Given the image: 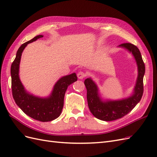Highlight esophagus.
Masks as SVG:
<instances>
[{
    "label": "esophagus",
    "instance_id": "esophagus-1",
    "mask_svg": "<svg viewBox=\"0 0 157 157\" xmlns=\"http://www.w3.org/2000/svg\"><path fill=\"white\" fill-rule=\"evenodd\" d=\"M87 74L84 72V71H79V72L77 73V77L79 79H82L84 78V77H86Z\"/></svg>",
    "mask_w": 157,
    "mask_h": 157
}]
</instances>
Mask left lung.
I'll use <instances>...</instances> for the list:
<instances>
[{
	"label": "left lung",
	"mask_w": 157,
	"mask_h": 157,
	"mask_svg": "<svg viewBox=\"0 0 157 157\" xmlns=\"http://www.w3.org/2000/svg\"><path fill=\"white\" fill-rule=\"evenodd\" d=\"M118 46L132 52L136 61L138 75L134 94L130 97L121 100L102 101L99 96L96 83L91 78L84 80L87 90V101L90 111L95 117L104 121H115L126 115L140 102L144 93V76L145 68L138 48L131 43H123Z\"/></svg>",
	"instance_id": "8db88e82"
}]
</instances>
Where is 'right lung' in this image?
I'll list each match as a JSON object with an SVG mask.
<instances>
[{
  "mask_svg": "<svg viewBox=\"0 0 157 157\" xmlns=\"http://www.w3.org/2000/svg\"><path fill=\"white\" fill-rule=\"evenodd\" d=\"M43 37L37 35L23 43L17 51L16 58L11 65L12 91L14 101L27 115L41 122H49L58 118L63 107L64 96L70 84L77 80L76 73L61 77L54 85L50 96L42 98L33 96L26 92L19 77V67L21 54L26 46Z\"/></svg>",
  "mask_w": 157,
  "mask_h": 157,
  "instance_id": "right-lung-1",
  "label": "right lung"
}]
</instances>
